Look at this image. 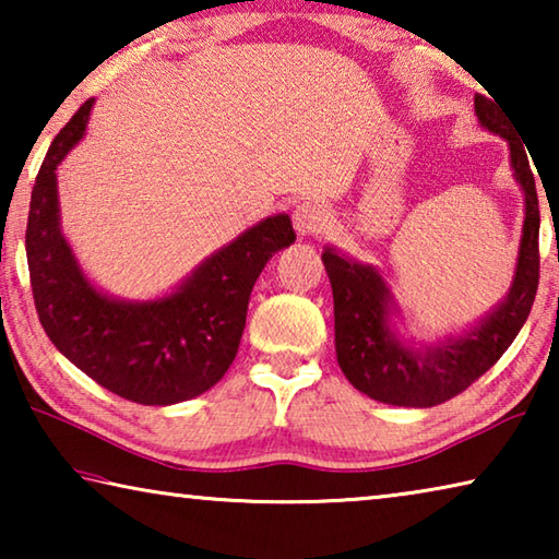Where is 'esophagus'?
Returning <instances> with one entry per match:
<instances>
[{"instance_id":"34e87169","label":"esophagus","mask_w":559,"mask_h":559,"mask_svg":"<svg viewBox=\"0 0 559 559\" xmlns=\"http://www.w3.org/2000/svg\"><path fill=\"white\" fill-rule=\"evenodd\" d=\"M328 214L325 206L313 200L298 202L296 210H293V226H296L298 236H316L320 229H325Z\"/></svg>"}]
</instances>
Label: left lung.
Returning a JSON list of instances; mask_svg holds the SVG:
<instances>
[{
    "label": "left lung",
    "mask_w": 559,
    "mask_h": 559,
    "mask_svg": "<svg viewBox=\"0 0 559 559\" xmlns=\"http://www.w3.org/2000/svg\"><path fill=\"white\" fill-rule=\"evenodd\" d=\"M488 96L476 93V116L480 126L508 140L510 163L525 192V224L513 288L484 323L437 347L414 349L402 345L386 325L392 300L380 273L347 261L335 249L323 251L335 302L337 365L355 390L377 402L394 406H437L449 402L498 362L500 355L513 345L533 308L540 281V210L535 177L523 138L510 126L503 108Z\"/></svg>",
    "instance_id": "left-lung-1"
}]
</instances>
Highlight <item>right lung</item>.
Here are the masks:
<instances>
[{
	"label": "right lung",
	"instance_id": "obj_1",
	"mask_svg": "<svg viewBox=\"0 0 559 559\" xmlns=\"http://www.w3.org/2000/svg\"><path fill=\"white\" fill-rule=\"evenodd\" d=\"M91 108L93 98L53 138L32 189L26 261L36 313L59 353L122 400L147 406L192 400L229 370L253 283L296 231L288 214L269 216L206 259L173 296L147 302L103 296L63 239L56 197V167L86 132Z\"/></svg>",
	"mask_w": 559,
	"mask_h": 559
}]
</instances>
